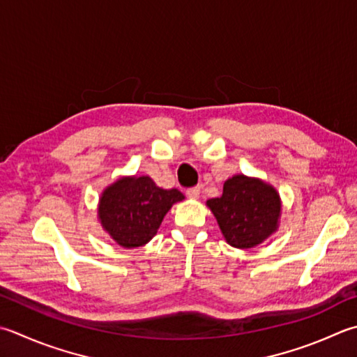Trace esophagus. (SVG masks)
Segmentation results:
<instances>
[{
    "mask_svg": "<svg viewBox=\"0 0 357 357\" xmlns=\"http://www.w3.org/2000/svg\"><path fill=\"white\" fill-rule=\"evenodd\" d=\"M187 197L190 198V199H198V197H199V187H190V188H187Z\"/></svg>",
    "mask_w": 357,
    "mask_h": 357,
    "instance_id": "1",
    "label": "esophagus"
}]
</instances>
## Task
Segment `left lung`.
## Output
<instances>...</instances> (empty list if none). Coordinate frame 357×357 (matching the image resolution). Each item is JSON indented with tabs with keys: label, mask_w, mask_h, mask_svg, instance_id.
<instances>
[{
	"label": "left lung",
	"mask_w": 357,
	"mask_h": 357,
	"mask_svg": "<svg viewBox=\"0 0 357 357\" xmlns=\"http://www.w3.org/2000/svg\"><path fill=\"white\" fill-rule=\"evenodd\" d=\"M230 246L250 249L261 244L278 229L280 195L258 178L235 174L229 178L220 198L207 201Z\"/></svg>",
	"instance_id": "obj_1"
}]
</instances>
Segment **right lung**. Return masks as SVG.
Wrapping results in <instances>:
<instances>
[{
    "label": "right lung",
    "instance_id": "add662e5",
    "mask_svg": "<svg viewBox=\"0 0 357 357\" xmlns=\"http://www.w3.org/2000/svg\"><path fill=\"white\" fill-rule=\"evenodd\" d=\"M184 199L176 188L158 187L149 176H123L99 199V221L119 246L141 248L156 235L165 213Z\"/></svg>",
    "mask_w": 357,
    "mask_h": 357
}]
</instances>
